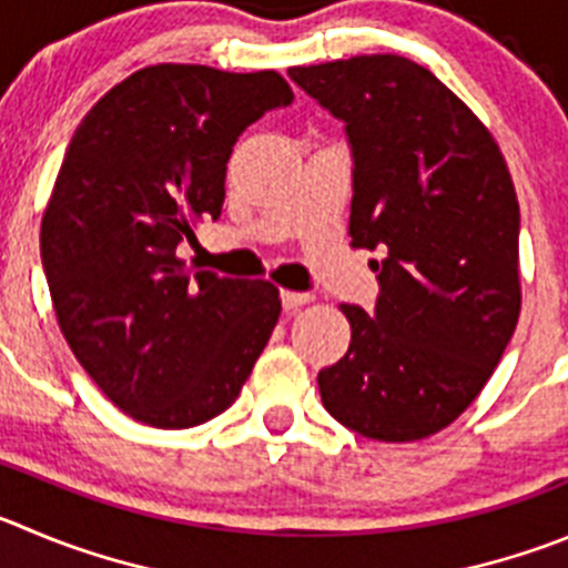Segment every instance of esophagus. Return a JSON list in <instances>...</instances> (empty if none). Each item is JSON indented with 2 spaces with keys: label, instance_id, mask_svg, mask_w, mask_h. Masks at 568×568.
<instances>
[{
  "label": "esophagus",
  "instance_id": "esophagus-1",
  "mask_svg": "<svg viewBox=\"0 0 568 568\" xmlns=\"http://www.w3.org/2000/svg\"><path fill=\"white\" fill-rule=\"evenodd\" d=\"M280 300H283L285 314H294V311H300L302 305H308L311 294H300V291H283V294H280Z\"/></svg>",
  "mask_w": 568,
  "mask_h": 568
}]
</instances>
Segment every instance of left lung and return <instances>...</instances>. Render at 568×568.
I'll list each match as a JSON object with an SVG mask.
<instances>
[{
  "label": "left lung",
  "instance_id": "obj_1",
  "mask_svg": "<svg viewBox=\"0 0 568 568\" xmlns=\"http://www.w3.org/2000/svg\"><path fill=\"white\" fill-rule=\"evenodd\" d=\"M288 78L344 123L349 237L381 252L373 314L342 305L353 336L316 378L322 404L362 437H432L474 404L521 311L507 162L479 116L409 58L356 55Z\"/></svg>",
  "mask_w": 568,
  "mask_h": 568
}]
</instances>
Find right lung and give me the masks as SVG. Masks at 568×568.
Returning a JSON list of instances; mask_svg holds the SVG:
<instances>
[{"label":"right lung","mask_w":568,"mask_h":568,"mask_svg":"<svg viewBox=\"0 0 568 568\" xmlns=\"http://www.w3.org/2000/svg\"><path fill=\"white\" fill-rule=\"evenodd\" d=\"M291 100L274 69L156 63L105 92L69 142L41 221L52 308L81 367L145 426L230 409L277 325L272 283L190 277L176 248L221 219L237 136Z\"/></svg>","instance_id":"right-lung-1"}]
</instances>
